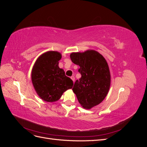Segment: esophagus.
<instances>
[{
    "label": "esophagus",
    "instance_id": "1",
    "mask_svg": "<svg viewBox=\"0 0 147 147\" xmlns=\"http://www.w3.org/2000/svg\"><path fill=\"white\" fill-rule=\"evenodd\" d=\"M70 78H71V79H72V81H73L74 82V81H75V77H74V76H72V77H70Z\"/></svg>",
    "mask_w": 147,
    "mask_h": 147
}]
</instances>
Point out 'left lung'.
Here are the masks:
<instances>
[{"mask_svg": "<svg viewBox=\"0 0 147 147\" xmlns=\"http://www.w3.org/2000/svg\"><path fill=\"white\" fill-rule=\"evenodd\" d=\"M70 57L72 63L80 66L82 75L72 90L83 107L90 109L103 101L109 92L111 77L108 64L103 56L92 50L72 53Z\"/></svg>", "mask_w": 147, "mask_h": 147, "instance_id": "8db88e82", "label": "left lung"}]
</instances>
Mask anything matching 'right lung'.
I'll return each instance as SVG.
<instances>
[{
    "label": "right lung",
    "mask_w": 147,
    "mask_h": 147,
    "mask_svg": "<svg viewBox=\"0 0 147 147\" xmlns=\"http://www.w3.org/2000/svg\"><path fill=\"white\" fill-rule=\"evenodd\" d=\"M60 53L50 51L40 56L31 73L35 91L40 98L48 102L58 100L63 92L73 86V81L59 67Z\"/></svg>",
    "instance_id": "add662e5"
}]
</instances>
